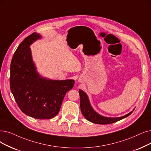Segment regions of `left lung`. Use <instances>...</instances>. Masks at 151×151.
<instances>
[{"mask_svg":"<svg viewBox=\"0 0 151 151\" xmlns=\"http://www.w3.org/2000/svg\"><path fill=\"white\" fill-rule=\"evenodd\" d=\"M81 97V110L83 116L85 117L89 122L99 124H108L117 122L126 117L128 116L132 113V111L122 117L119 118H107L100 115L99 114L96 113L92 108L90 104L87 95L82 90H79V91Z\"/></svg>","mask_w":151,"mask_h":151,"instance_id":"obj_1","label":"left lung"}]
</instances>
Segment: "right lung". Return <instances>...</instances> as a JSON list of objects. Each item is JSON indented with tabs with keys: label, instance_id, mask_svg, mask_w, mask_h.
<instances>
[{
	"label": "right lung",
	"instance_id": "obj_1",
	"mask_svg": "<svg viewBox=\"0 0 151 151\" xmlns=\"http://www.w3.org/2000/svg\"><path fill=\"white\" fill-rule=\"evenodd\" d=\"M41 35L33 33L14 52L10 64V86L21 111L37 119H50L59 113L67 92L74 81H52L41 77L32 61L29 45Z\"/></svg>",
	"mask_w": 151,
	"mask_h": 151
}]
</instances>
